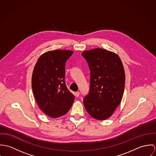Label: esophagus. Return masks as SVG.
<instances>
[{"label":"esophagus","instance_id":"1","mask_svg":"<svg viewBox=\"0 0 156 156\" xmlns=\"http://www.w3.org/2000/svg\"><path fill=\"white\" fill-rule=\"evenodd\" d=\"M79 95H80V92H75V96H76V97H78L79 96Z\"/></svg>","mask_w":156,"mask_h":156}]
</instances>
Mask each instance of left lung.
I'll return each instance as SVG.
<instances>
[{
	"instance_id": "8db88e82",
	"label": "left lung",
	"mask_w": 156,
	"mask_h": 156,
	"mask_svg": "<svg viewBox=\"0 0 156 156\" xmlns=\"http://www.w3.org/2000/svg\"><path fill=\"white\" fill-rule=\"evenodd\" d=\"M82 56L88 64L90 87L83 98L89 115L98 120L109 118L121 101L125 87V71L116 53L103 48L84 51Z\"/></svg>"
}]
</instances>
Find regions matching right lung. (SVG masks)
Returning <instances> with one entry per match:
<instances>
[{
    "mask_svg": "<svg viewBox=\"0 0 156 156\" xmlns=\"http://www.w3.org/2000/svg\"><path fill=\"white\" fill-rule=\"evenodd\" d=\"M73 51H48L38 59L32 73V88L41 110L51 118L60 117L70 109L74 95L68 89L65 67Z\"/></svg>",
    "mask_w": 156,
    "mask_h": 156,
    "instance_id": "obj_1",
    "label": "right lung"
}]
</instances>
